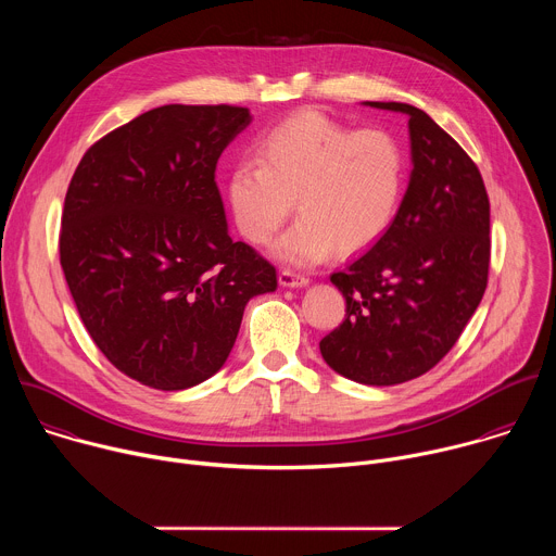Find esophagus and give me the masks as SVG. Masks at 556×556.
Segmentation results:
<instances>
[{"label": "esophagus", "mask_w": 556, "mask_h": 556, "mask_svg": "<svg viewBox=\"0 0 556 556\" xmlns=\"http://www.w3.org/2000/svg\"><path fill=\"white\" fill-rule=\"evenodd\" d=\"M307 283H309L307 277H301V275H296L292 270H281L279 273V286L281 288H305Z\"/></svg>", "instance_id": "34e87169"}]
</instances>
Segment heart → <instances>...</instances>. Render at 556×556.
<instances>
[{
	"mask_svg": "<svg viewBox=\"0 0 556 556\" xmlns=\"http://www.w3.org/2000/svg\"><path fill=\"white\" fill-rule=\"evenodd\" d=\"M407 185L405 149L384 129H352L319 110H301L257 142V161L235 163L226 200L240 232L268 244L294 208L301 215L275 244L292 266L332 251L369 249L399 215Z\"/></svg>",
	"mask_w": 556,
	"mask_h": 556,
	"instance_id": "obj_1",
	"label": "heart"
}]
</instances>
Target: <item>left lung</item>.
<instances>
[{
    "instance_id": "8db88e82",
    "label": "left lung",
    "mask_w": 556,
    "mask_h": 556,
    "mask_svg": "<svg viewBox=\"0 0 556 556\" xmlns=\"http://www.w3.org/2000/svg\"><path fill=\"white\" fill-rule=\"evenodd\" d=\"M409 116L412 174L380 240L330 281L345 321L324 361L361 384H401L438 365L478 309L491 262V204L466 151L422 110L365 101Z\"/></svg>"
}]
</instances>
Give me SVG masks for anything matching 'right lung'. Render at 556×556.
Masks as SVG:
<instances>
[{
  "mask_svg": "<svg viewBox=\"0 0 556 556\" xmlns=\"http://www.w3.org/2000/svg\"><path fill=\"white\" fill-rule=\"evenodd\" d=\"M247 108L163 105L114 129L78 163L61 217V268L108 361L163 391L217 374L247 303L277 273L232 242L215 185Z\"/></svg>",
  "mask_w": 556,
  "mask_h": 556,
  "instance_id": "right-lung-1",
  "label": "right lung"
}]
</instances>
